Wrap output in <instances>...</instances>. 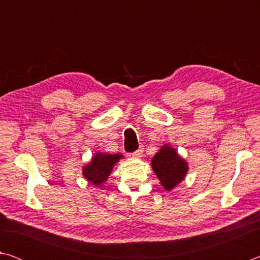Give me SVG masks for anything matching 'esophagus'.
I'll use <instances>...</instances> for the list:
<instances>
[{
    "label": "esophagus",
    "instance_id": "obj_1",
    "mask_svg": "<svg viewBox=\"0 0 260 260\" xmlns=\"http://www.w3.org/2000/svg\"><path fill=\"white\" fill-rule=\"evenodd\" d=\"M142 153H143V148H140L135 152L132 153V156H133L134 158H141L142 157Z\"/></svg>",
    "mask_w": 260,
    "mask_h": 260
}]
</instances>
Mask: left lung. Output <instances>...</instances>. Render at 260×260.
I'll return each instance as SVG.
<instances>
[{
    "label": "left lung",
    "mask_w": 260,
    "mask_h": 260,
    "mask_svg": "<svg viewBox=\"0 0 260 260\" xmlns=\"http://www.w3.org/2000/svg\"><path fill=\"white\" fill-rule=\"evenodd\" d=\"M153 173L161 187L170 191L182 182L189 171L187 160L179 155L177 149L170 144H162L151 160Z\"/></svg>",
    "instance_id": "8db88e82"
}]
</instances>
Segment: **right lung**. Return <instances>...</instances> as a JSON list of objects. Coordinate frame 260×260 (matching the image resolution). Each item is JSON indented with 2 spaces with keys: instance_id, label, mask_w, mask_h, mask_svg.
<instances>
[{
  "instance_id": "1",
  "label": "right lung",
  "mask_w": 260,
  "mask_h": 260,
  "mask_svg": "<svg viewBox=\"0 0 260 260\" xmlns=\"http://www.w3.org/2000/svg\"><path fill=\"white\" fill-rule=\"evenodd\" d=\"M124 156L121 153L110 155L104 152H95L90 161L82 166L83 178L95 187H102L103 183L108 181L113 167Z\"/></svg>"
}]
</instances>
